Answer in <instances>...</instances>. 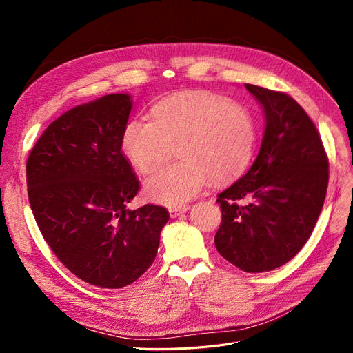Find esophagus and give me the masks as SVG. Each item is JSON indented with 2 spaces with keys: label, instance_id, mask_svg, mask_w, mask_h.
Wrapping results in <instances>:
<instances>
[{
  "label": "esophagus",
  "instance_id": "34e87169",
  "mask_svg": "<svg viewBox=\"0 0 353 353\" xmlns=\"http://www.w3.org/2000/svg\"><path fill=\"white\" fill-rule=\"evenodd\" d=\"M188 209H190L188 206H183V208H169V215H170V218H176V216L181 215V213L187 212Z\"/></svg>",
  "mask_w": 353,
  "mask_h": 353
}]
</instances>
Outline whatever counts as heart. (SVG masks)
<instances>
[{
	"mask_svg": "<svg viewBox=\"0 0 353 353\" xmlns=\"http://www.w3.org/2000/svg\"><path fill=\"white\" fill-rule=\"evenodd\" d=\"M152 113L153 121L128 122L122 148L140 172L150 174L178 145L181 160L147 179L145 193L153 201L184 205L209 181L228 184L249 168L258 126L244 105L209 91H187L160 100Z\"/></svg>",
	"mask_w": 353,
	"mask_h": 353,
	"instance_id": "1",
	"label": "heart"
}]
</instances>
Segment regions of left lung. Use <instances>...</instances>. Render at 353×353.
I'll return each mask as SVG.
<instances>
[{"instance_id":"left-lung-1","label":"left lung","mask_w":353,"mask_h":353,"mask_svg":"<svg viewBox=\"0 0 353 353\" xmlns=\"http://www.w3.org/2000/svg\"><path fill=\"white\" fill-rule=\"evenodd\" d=\"M244 87L263 108V140L248 174L218 194L215 245L241 271L265 272L293 259L311 237L327 194L328 157L315 123L290 95Z\"/></svg>"}]
</instances>
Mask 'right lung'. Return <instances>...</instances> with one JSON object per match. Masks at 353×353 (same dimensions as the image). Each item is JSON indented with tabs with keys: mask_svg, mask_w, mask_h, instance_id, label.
Returning <instances> with one entry per match:
<instances>
[{
	"mask_svg": "<svg viewBox=\"0 0 353 353\" xmlns=\"http://www.w3.org/2000/svg\"><path fill=\"white\" fill-rule=\"evenodd\" d=\"M128 94L77 105L50 123L26 162L28 197L42 237L66 268L92 285L121 288L150 268L165 208L126 205L140 183L122 153Z\"/></svg>",
	"mask_w": 353,
	"mask_h": 353,
	"instance_id": "add662e5",
	"label": "right lung"
}]
</instances>
